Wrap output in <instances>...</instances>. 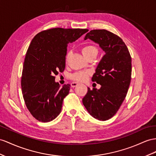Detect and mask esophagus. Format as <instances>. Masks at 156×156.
Returning <instances> with one entry per match:
<instances>
[{"label":"esophagus","mask_w":156,"mask_h":156,"mask_svg":"<svg viewBox=\"0 0 156 156\" xmlns=\"http://www.w3.org/2000/svg\"><path fill=\"white\" fill-rule=\"evenodd\" d=\"M78 85V83H77V82H73V83H71V86L73 87H76V86H77Z\"/></svg>","instance_id":"1"}]
</instances>
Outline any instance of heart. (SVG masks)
<instances>
[{
    "label": "heart",
    "instance_id": "obj_1",
    "mask_svg": "<svg viewBox=\"0 0 156 156\" xmlns=\"http://www.w3.org/2000/svg\"><path fill=\"white\" fill-rule=\"evenodd\" d=\"M82 53L87 58L92 55H97L98 53V49L94 45H87L82 48ZM69 55H67V58L69 57ZM89 75L90 72L88 71H80L72 74L70 78L72 80L76 82H84L86 80Z\"/></svg>",
    "mask_w": 156,
    "mask_h": 156
}]
</instances>
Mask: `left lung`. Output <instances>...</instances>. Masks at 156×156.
<instances>
[{
    "mask_svg": "<svg viewBox=\"0 0 156 156\" xmlns=\"http://www.w3.org/2000/svg\"><path fill=\"white\" fill-rule=\"evenodd\" d=\"M87 39L98 43L105 54L91 78L101 87H87L82 103L93 117L106 121L116 114L125 99L131 80V57L122 39L106 30H91Z\"/></svg>",
    "mask_w": 156,
    "mask_h": 156,
    "instance_id": "left-lung-1",
    "label": "left lung"
}]
</instances>
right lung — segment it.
Here are the masks:
<instances>
[{
  "mask_svg": "<svg viewBox=\"0 0 156 156\" xmlns=\"http://www.w3.org/2000/svg\"><path fill=\"white\" fill-rule=\"evenodd\" d=\"M87 31L57 27L41 31L31 41L23 62L21 86L27 109L39 121H51L61 113L70 85L61 87L55 75L65 69L68 44Z\"/></svg>",
  "mask_w": 156,
  "mask_h": 156,
  "instance_id": "obj_1",
  "label": "right lung"
}]
</instances>
